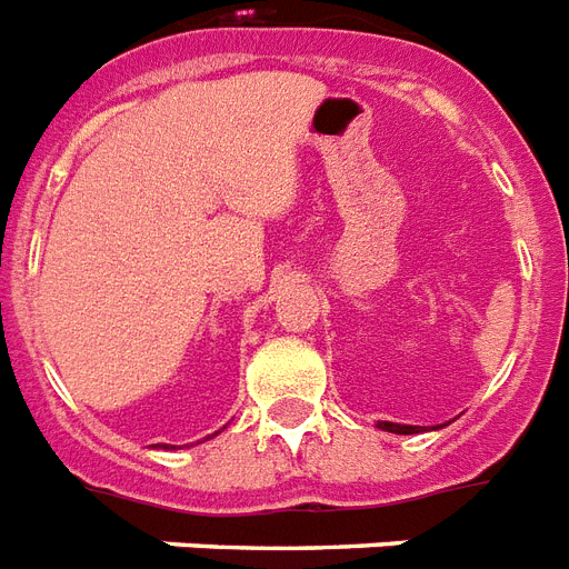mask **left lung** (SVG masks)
<instances>
[{"instance_id": "8db88e82", "label": "left lung", "mask_w": 569, "mask_h": 569, "mask_svg": "<svg viewBox=\"0 0 569 569\" xmlns=\"http://www.w3.org/2000/svg\"><path fill=\"white\" fill-rule=\"evenodd\" d=\"M380 430H389V433H398V436H410V433H419V427L412 425H392V421H378Z\"/></svg>"}]
</instances>
